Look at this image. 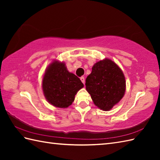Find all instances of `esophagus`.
I'll return each instance as SVG.
<instances>
[{"mask_svg": "<svg viewBox=\"0 0 160 160\" xmlns=\"http://www.w3.org/2000/svg\"><path fill=\"white\" fill-rule=\"evenodd\" d=\"M80 80L82 81V82L83 84H84V82H85V78H84V77H81L80 78Z\"/></svg>", "mask_w": 160, "mask_h": 160, "instance_id": "esophagus-1", "label": "esophagus"}]
</instances>
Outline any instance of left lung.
I'll return each mask as SVG.
<instances>
[{"label":"left lung","instance_id":"8db88e82","mask_svg":"<svg viewBox=\"0 0 160 160\" xmlns=\"http://www.w3.org/2000/svg\"><path fill=\"white\" fill-rule=\"evenodd\" d=\"M85 85L94 104L103 111H109L118 104L126 90L123 72L113 61L107 58L94 64Z\"/></svg>","mask_w":160,"mask_h":160}]
</instances>
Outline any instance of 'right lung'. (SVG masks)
<instances>
[{
	"mask_svg": "<svg viewBox=\"0 0 160 160\" xmlns=\"http://www.w3.org/2000/svg\"><path fill=\"white\" fill-rule=\"evenodd\" d=\"M84 87L79 78L68 71L65 64L53 61L45 71L42 90L53 106L67 108L72 104L77 92Z\"/></svg>",
	"mask_w": 160,
	"mask_h": 160,
	"instance_id": "obj_1",
	"label": "right lung"
}]
</instances>
